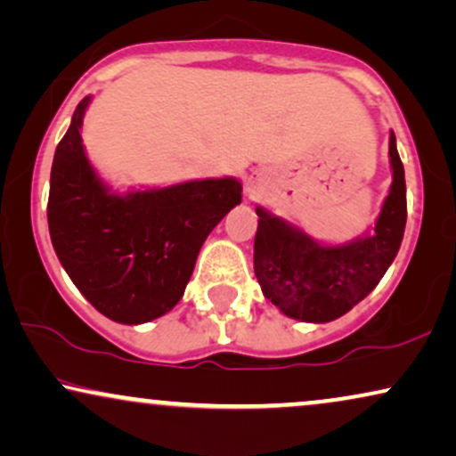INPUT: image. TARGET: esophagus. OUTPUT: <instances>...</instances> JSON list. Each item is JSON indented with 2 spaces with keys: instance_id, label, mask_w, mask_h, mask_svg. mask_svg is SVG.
Listing matches in <instances>:
<instances>
[{
  "instance_id": "34e87169",
  "label": "esophagus",
  "mask_w": 456,
  "mask_h": 456,
  "mask_svg": "<svg viewBox=\"0 0 456 456\" xmlns=\"http://www.w3.org/2000/svg\"><path fill=\"white\" fill-rule=\"evenodd\" d=\"M258 185L256 183H250V185H248V193H250V196L254 198V196H258Z\"/></svg>"
}]
</instances>
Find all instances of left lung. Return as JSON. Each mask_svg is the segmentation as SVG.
<instances>
[{
  "instance_id": "left-lung-1",
  "label": "left lung",
  "mask_w": 456,
  "mask_h": 456,
  "mask_svg": "<svg viewBox=\"0 0 456 456\" xmlns=\"http://www.w3.org/2000/svg\"><path fill=\"white\" fill-rule=\"evenodd\" d=\"M390 165L394 179L375 229L344 246H321L302 229L258 206L254 273L265 298L283 314L308 323H327L359 305L386 275L406 224L404 167L394 133Z\"/></svg>"
}]
</instances>
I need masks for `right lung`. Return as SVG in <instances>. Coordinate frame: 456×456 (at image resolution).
Returning <instances> with one entry per match:
<instances>
[{
  "instance_id": "add662e5",
  "label": "right lung",
  "mask_w": 456,
  "mask_h": 456,
  "mask_svg": "<svg viewBox=\"0 0 456 456\" xmlns=\"http://www.w3.org/2000/svg\"><path fill=\"white\" fill-rule=\"evenodd\" d=\"M89 102H78L53 154L52 244L72 283L104 317L145 323L181 300L204 240L241 202V183L224 177L112 193L85 156Z\"/></svg>"
}]
</instances>
